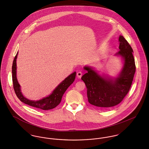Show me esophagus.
<instances>
[{
    "label": "esophagus",
    "instance_id": "1",
    "mask_svg": "<svg viewBox=\"0 0 149 149\" xmlns=\"http://www.w3.org/2000/svg\"><path fill=\"white\" fill-rule=\"evenodd\" d=\"M82 74H83V73H82L81 72H78L77 73V77H78L79 79H80V78L81 77Z\"/></svg>",
    "mask_w": 149,
    "mask_h": 149
}]
</instances>
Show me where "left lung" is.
<instances>
[{"label":"left lung","instance_id":"1","mask_svg":"<svg viewBox=\"0 0 149 149\" xmlns=\"http://www.w3.org/2000/svg\"><path fill=\"white\" fill-rule=\"evenodd\" d=\"M119 42L120 50L115 56L122 58L123 66L117 77L102 76L91 66L84 67L87 72L81 80L85 83L88 100L92 105L102 108L116 106L130 89L136 69L133 50L122 36H119Z\"/></svg>","mask_w":149,"mask_h":149}]
</instances>
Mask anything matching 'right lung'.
<instances>
[{
	"label": "right lung",
	"instance_id": "1",
	"mask_svg": "<svg viewBox=\"0 0 149 149\" xmlns=\"http://www.w3.org/2000/svg\"><path fill=\"white\" fill-rule=\"evenodd\" d=\"M18 53H17L12 66L13 83L15 92L18 99L26 104L34 107L43 110L51 109L57 106L61 102L62 97L68 88L74 81L76 72H74L66 78L59 85H58L52 92V93L47 97H43L39 100H31L26 98L22 94L17 77V58Z\"/></svg>",
	"mask_w": 149,
	"mask_h": 149
}]
</instances>
